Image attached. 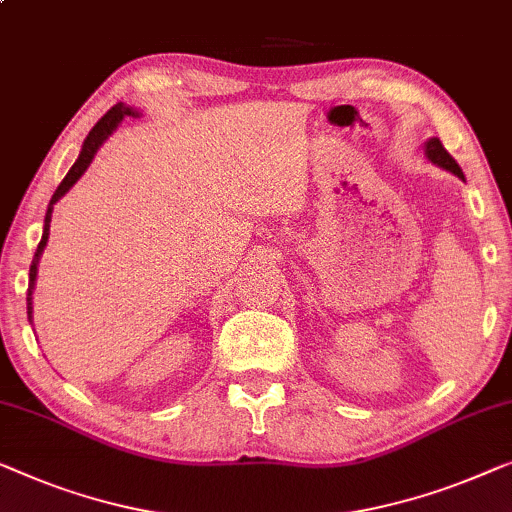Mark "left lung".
Segmentation results:
<instances>
[{"mask_svg": "<svg viewBox=\"0 0 512 512\" xmlns=\"http://www.w3.org/2000/svg\"><path fill=\"white\" fill-rule=\"evenodd\" d=\"M425 157H427L429 161H432L434 166H439V168H443V170H450V173L459 177V180H464L462 168H459L457 161H455L453 157H450L448 150L441 145L439 138H429V140H427V143H425Z\"/></svg>", "mask_w": 512, "mask_h": 512, "instance_id": "left-lung-1", "label": "left lung"}]
</instances>
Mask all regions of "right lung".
I'll return each mask as SVG.
<instances>
[{
    "instance_id": "add662e5",
    "label": "right lung",
    "mask_w": 512,
    "mask_h": 512,
    "mask_svg": "<svg viewBox=\"0 0 512 512\" xmlns=\"http://www.w3.org/2000/svg\"><path fill=\"white\" fill-rule=\"evenodd\" d=\"M140 115H143V113H140L138 108H131V106H127V103H115V106L110 108L108 113L103 115L99 122H96V127L90 131V136L85 138L83 150H80L76 164L71 166V170H69V173H66V177L62 180V184H59V187L55 189L53 198H50L46 219H43V235H41V242H39V247H36V254H34L32 265H29V286H27V318H29V323H32V311H34V307H32V295H34V286H36V274H39L41 254H43V249H46V244H48L50 219H53L55 203H57L59 198H62L64 194H69V189L73 187V184H76V182L80 180V177L85 175V170L90 168V164H92L94 154L99 152V147H101L103 143H106V140H108L110 136H113V133L117 131V127H120V124H122L124 117H140Z\"/></svg>"
}]
</instances>
